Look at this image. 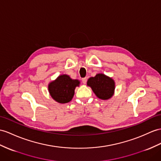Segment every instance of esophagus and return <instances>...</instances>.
<instances>
[{
    "label": "esophagus",
    "instance_id": "esophagus-1",
    "mask_svg": "<svg viewBox=\"0 0 161 161\" xmlns=\"http://www.w3.org/2000/svg\"><path fill=\"white\" fill-rule=\"evenodd\" d=\"M82 82H83V84H86V83H87V78H82Z\"/></svg>",
    "mask_w": 161,
    "mask_h": 161
}]
</instances>
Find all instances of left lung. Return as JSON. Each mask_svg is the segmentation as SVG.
<instances>
[{
  "label": "left lung",
  "mask_w": 161,
  "mask_h": 161,
  "mask_svg": "<svg viewBox=\"0 0 161 161\" xmlns=\"http://www.w3.org/2000/svg\"><path fill=\"white\" fill-rule=\"evenodd\" d=\"M87 84L100 99L108 100L114 94V80L104 74H97L94 77L89 78Z\"/></svg>",
  "instance_id": "8db88e82"
}]
</instances>
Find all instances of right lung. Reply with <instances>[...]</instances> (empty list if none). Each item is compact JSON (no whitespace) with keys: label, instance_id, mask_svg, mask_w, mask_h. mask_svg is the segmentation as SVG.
I'll list each match as a JSON object with an SVG mask.
<instances>
[{"label":"right lung","instance_id":"add662e5","mask_svg":"<svg viewBox=\"0 0 161 161\" xmlns=\"http://www.w3.org/2000/svg\"><path fill=\"white\" fill-rule=\"evenodd\" d=\"M79 85L80 81L78 80L72 79L68 75L63 74L49 83L48 92L53 99L57 103H68L72 100L74 90Z\"/></svg>","mask_w":161,"mask_h":161}]
</instances>
